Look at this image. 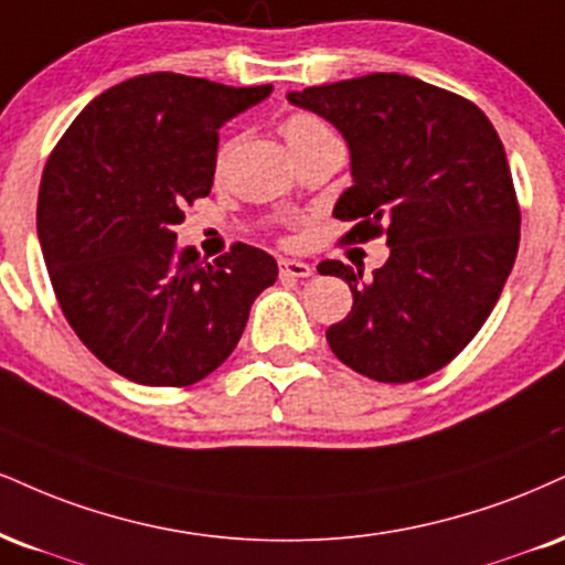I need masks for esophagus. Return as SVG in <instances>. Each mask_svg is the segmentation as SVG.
<instances>
[{"label":"esophagus","mask_w":565,"mask_h":565,"mask_svg":"<svg viewBox=\"0 0 565 565\" xmlns=\"http://www.w3.org/2000/svg\"><path fill=\"white\" fill-rule=\"evenodd\" d=\"M278 268H281L284 276H291V278H308V276H312V265L302 263V260H289V257H284V260L278 263Z\"/></svg>","instance_id":"1"}]
</instances>
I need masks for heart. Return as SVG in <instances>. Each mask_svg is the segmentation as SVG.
I'll use <instances>...</instances> for the list:
<instances>
[{
    "label": "heart",
    "mask_w": 565,
    "mask_h": 565,
    "mask_svg": "<svg viewBox=\"0 0 565 565\" xmlns=\"http://www.w3.org/2000/svg\"><path fill=\"white\" fill-rule=\"evenodd\" d=\"M326 131H329V128H326L321 120L316 118V115H308V113H291L289 118L281 124V134H284V139H287L289 149L312 139V136H321ZM223 158H226V147H223L221 154H217V162H223Z\"/></svg>",
    "instance_id": "heart-1"
}]
</instances>
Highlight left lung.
Listing matches in <instances>:
<instances>
[{"label":"left lung","instance_id":"1","mask_svg":"<svg viewBox=\"0 0 565 565\" xmlns=\"http://www.w3.org/2000/svg\"><path fill=\"white\" fill-rule=\"evenodd\" d=\"M350 147L352 186L334 217L344 244L386 236L390 260L363 270L323 260L350 284L352 310L329 326L334 355L363 376L407 384L445 369L477 337L511 274L521 210L494 126L447 88L371 73L287 94Z\"/></svg>","mask_w":565,"mask_h":565}]
</instances>
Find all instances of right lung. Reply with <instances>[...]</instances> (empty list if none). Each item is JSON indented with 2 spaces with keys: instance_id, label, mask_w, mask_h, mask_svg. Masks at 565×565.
I'll use <instances>...</instances> for the list:
<instances>
[{
  "instance_id": "1",
  "label": "right lung",
  "mask_w": 565,
  "mask_h": 565,
  "mask_svg": "<svg viewBox=\"0 0 565 565\" xmlns=\"http://www.w3.org/2000/svg\"><path fill=\"white\" fill-rule=\"evenodd\" d=\"M274 86L179 73L128 78L92 99L52 149L36 228L54 295L107 369L189 386L234 352L274 257L236 242L210 265L175 247L183 205L210 194L217 128Z\"/></svg>"
}]
</instances>
